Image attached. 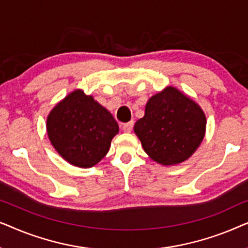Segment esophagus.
I'll return each mask as SVG.
<instances>
[{
	"instance_id": "obj_1",
	"label": "esophagus",
	"mask_w": 248,
	"mask_h": 248,
	"mask_svg": "<svg viewBox=\"0 0 248 248\" xmlns=\"http://www.w3.org/2000/svg\"><path fill=\"white\" fill-rule=\"evenodd\" d=\"M133 122H128V123H124L121 125V128L124 132H131L132 128H133Z\"/></svg>"
}]
</instances>
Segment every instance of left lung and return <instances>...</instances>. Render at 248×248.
<instances>
[{
	"label": "left lung",
	"instance_id": "left-lung-1",
	"mask_svg": "<svg viewBox=\"0 0 248 248\" xmlns=\"http://www.w3.org/2000/svg\"><path fill=\"white\" fill-rule=\"evenodd\" d=\"M205 125L199 105L168 87L149 99L134 132L151 159L169 166L189 158L203 140Z\"/></svg>",
	"mask_w": 248,
	"mask_h": 248
}]
</instances>
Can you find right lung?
<instances>
[{
    "instance_id": "1",
    "label": "right lung",
    "mask_w": 248,
    "mask_h": 248,
    "mask_svg": "<svg viewBox=\"0 0 248 248\" xmlns=\"http://www.w3.org/2000/svg\"><path fill=\"white\" fill-rule=\"evenodd\" d=\"M47 133L66 161L89 168L106 155L111 139L118 133V124L93 97L76 90L49 113Z\"/></svg>"
}]
</instances>
